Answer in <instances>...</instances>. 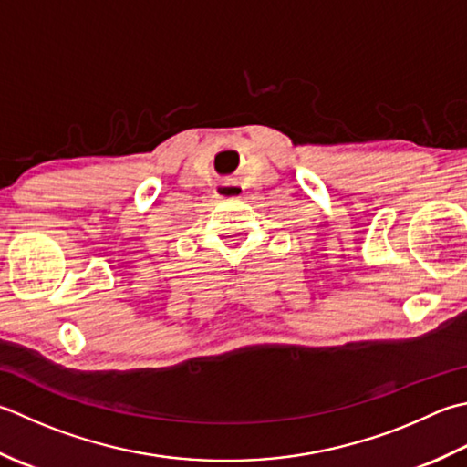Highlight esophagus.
<instances>
[{"mask_svg":"<svg viewBox=\"0 0 467 467\" xmlns=\"http://www.w3.org/2000/svg\"><path fill=\"white\" fill-rule=\"evenodd\" d=\"M241 190L236 188V184H223L221 188V194H218V198H226V196H239Z\"/></svg>","mask_w":467,"mask_h":467,"instance_id":"1","label":"esophagus"}]
</instances>
